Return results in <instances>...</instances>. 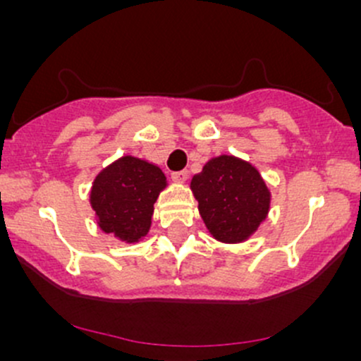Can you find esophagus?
Instances as JSON below:
<instances>
[{"instance_id":"34e87169","label":"esophagus","mask_w":361,"mask_h":361,"mask_svg":"<svg viewBox=\"0 0 361 361\" xmlns=\"http://www.w3.org/2000/svg\"><path fill=\"white\" fill-rule=\"evenodd\" d=\"M171 178H173V181H176V183H183V181H186V178H188V171H186V169H181V171H173Z\"/></svg>"}]
</instances>
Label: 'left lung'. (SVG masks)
Instances as JSON below:
<instances>
[{
	"mask_svg": "<svg viewBox=\"0 0 361 361\" xmlns=\"http://www.w3.org/2000/svg\"><path fill=\"white\" fill-rule=\"evenodd\" d=\"M192 190L207 229L222 243L246 241L270 210V190L258 169L234 156L210 159Z\"/></svg>",
	"mask_w": 361,
	"mask_h": 361,
	"instance_id": "1",
	"label": "left lung"
}]
</instances>
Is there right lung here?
I'll list each match as a JSON object with an SVG mask.
<instances>
[{
  "label": "right lung",
  "instance_id": "right-lung-1",
  "mask_svg": "<svg viewBox=\"0 0 361 361\" xmlns=\"http://www.w3.org/2000/svg\"><path fill=\"white\" fill-rule=\"evenodd\" d=\"M166 176L154 164L123 156L94 178L90 202L103 233L120 241L137 243L149 233Z\"/></svg>",
  "mask_w": 361,
  "mask_h": 361
}]
</instances>
